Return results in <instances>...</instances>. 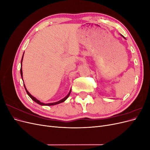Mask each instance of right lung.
<instances>
[{"label": "right lung", "mask_w": 150, "mask_h": 150, "mask_svg": "<svg viewBox=\"0 0 150 150\" xmlns=\"http://www.w3.org/2000/svg\"><path fill=\"white\" fill-rule=\"evenodd\" d=\"M24 56V55H23ZM22 59H23V56H22V60H21V77H22ZM24 88H25V91H26V92H27V93H28V94L29 95V96L33 99V101H34L35 103H38V104H40V105H42V106H52V105H56V104H59V103H62V102H64V101H66V99H67V98L69 97V96L70 95V93H71V91H69V94H68L67 96L64 98H63V99H62L61 100H60V101H57V102H56V103H47V104H44V103H41L40 102V101H39V100H38L37 99H36L35 98H34V97H33V96H32V95L29 93V91L28 90H27V89L25 88V85H24Z\"/></svg>", "instance_id": "add662e5"}]
</instances>
